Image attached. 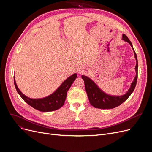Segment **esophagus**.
Masks as SVG:
<instances>
[{
  "instance_id": "esophagus-1",
  "label": "esophagus",
  "mask_w": 152,
  "mask_h": 152,
  "mask_svg": "<svg viewBox=\"0 0 152 152\" xmlns=\"http://www.w3.org/2000/svg\"><path fill=\"white\" fill-rule=\"evenodd\" d=\"M83 72V70H79V73H80V74H81Z\"/></svg>"
}]
</instances>
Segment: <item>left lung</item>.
<instances>
[{"instance_id": "obj_1", "label": "left lung", "mask_w": 152, "mask_h": 152, "mask_svg": "<svg viewBox=\"0 0 152 152\" xmlns=\"http://www.w3.org/2000/svg\"><path fill=\"white\" fill-rule=\"evenodd\" d=\"M123 40L128 42L132 47L134 50V56L136 60V66H135V72L136 75L131 84L130 89L127 92V93L121 96H111L100 90L95 83L92 81L90 78L86 76L82 75V79L84 81L85 89L88 96L89 102L91 104L97 108L100 109H111L120 105L125 100H126L133 92L135 86H136L137 81V71H138V62L137 55L135 53L132 44L130 40L125 34H123Z\"/></svg>"}]
</instances>
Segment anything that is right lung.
Instances as JSON below:
<instances>
[{
  "label": "right lung",
  "instance_id": "obj_1",
  "mask_svg": "<svg viewBox=\"0 0 152 152\" xmlns=\"http://www.w3.org/2000/svg\"><path fill=\"white\" fill-rule=\"evenodd\" d=\"M76 77L77 74H73L68 77L52 94L46 97L38 99H30L24 95L20 91L17 84H16L15 77L14 84L18 94L28 105L39 111L47 112V111L57 110L64 105L66 97L67 92Z\"/></svg>",
  "mask_w": 152,
  "mask_h": 152
}]
</instances>
